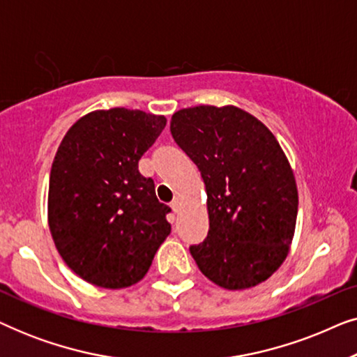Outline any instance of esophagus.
Instances as JSON below:
<instances>
[{
    "mask_svg": "<svg viewBox=\"0 0 357 357\" xmlns=\"http://www.w3.org/2000/svg\"><path fill=\"white\" fill-rule=\"evenodd\" d=\"M170 208L174 209V213H178V209H180V206H178V202L177 199H174L172 203H170Z\"/></svg>",
    "mask_w": 357,
    "mask_h": 357,
    "instance_id": "obj_1",
    "label": "esophagus"
}]
</instances>
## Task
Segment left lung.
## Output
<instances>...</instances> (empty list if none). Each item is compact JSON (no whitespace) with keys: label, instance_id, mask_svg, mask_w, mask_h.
Segmentation results:
<instances>
[{"label":"left lung","instance_id":"8db88e82","mask_svg":"<svg viewBox=\"0 0 357 357\" xmlns=\"http://www.w3.org/2000/svg\"><path fill=\"white\" fill-rule=\"evenodd\" d=\"M170 133L206 187L209 231L190 245L199 271L224 289L260 284L287 257L299 204L280 143L260 120L231 105L175 112Z\"/></svg>","mask_w":357,"mask_h":357}]
</instances>
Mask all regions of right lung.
Listing matches in <instances>:
<instances>
[{
    "mask_svg": "<svg viewBox=\"0 0 357 357\" xmlns=\"http://www.w3.org/2000/svg\"><path fill=\"white\" fill-rule=\"evenodd\" d=\"M165 121L123 107L91 112L56 151L48 226L66 265L91 284L120 289L143 280L170 234V208L138 170Z\"/></svg>",
    "mask_w": 357,
    "mask_h": 357,
    "instance_id": "obj_1",
    "label": "right lung"
}]
</instances>
